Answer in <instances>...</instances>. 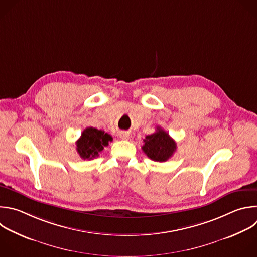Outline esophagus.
I'll return each instance as SVG.
<instances>
[{
    "label": "esophagus",
    "instance_id": "obj_1",
    "mask_svg": "<svg viewBox=\"0 0 257 257\" xmlns=\"http://www.w3.org/2000/svg\"><path fill=\"white\" fill-rule=\"evenodd\" d=\"M119 136H120V138H122V139H128L129 138V133L128 132H126V131H122V132H120L119 133Z\"/></svg>",
    "mask_w": 257,
    "mask_h": 257
}]
</instances>
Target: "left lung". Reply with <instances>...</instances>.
<instances>
[{
  "label": "left lung",
  "instance_id": "obj_1",
  "mask_svg": "<svg viewBox=\"0 0 257 257\" xmlns=\"http://www.w3.org/2000/svg\"><path fill=\"white\" fill-rule=\"evenodd\" d=\"M143 142L142 150L154 161H166L177 150L176 141L160 127H156V131L147 135Z\"/></svg>",
  "mask_w": 257,
  "mask_h": 257
}]
</instances>
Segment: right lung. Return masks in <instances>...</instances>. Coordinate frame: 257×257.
I'll return each instance as SVG.
<instances>
[{
  "label": "right lung",
  "instance_id": "right-lung-1",
  "mask_svg": "<svg viewBox=\"0 0 257 257\" xmlns=\"http://www.w3.org/2000/svg\"><path fill=\"white\" fill-rule=\"evenodd\" d=\"M112 140V136L105 131L88 127L82 131L81 136L76 141V151L82 159H93L99 156V153Z\"/></svg>",
  "mask_w": 257,
  "mask_h": 257
}]
</instances>
